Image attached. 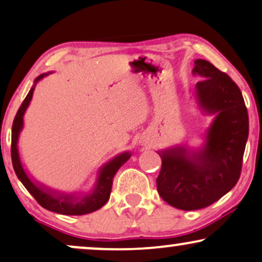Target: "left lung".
Segmentation results:
<instances>
[{"mask_svg": "<svg viewBox=\"0 0 262 262\" xmlns=\"http://www.w3.org/2000/svg\"><path fill=\"white\" fill-rule=\"evenodd\" d=\"M195 98L202 113L214 115L205 144L193 149L175 146L158 151L162 169L157 189L172 207L205 208L235 187L249 133L248 111L238 86L206 60H196Z\"/></svg>", "mask_w": 262, "mask_h": 262, "instance_id": "left-lung-1", "label": "left lung"}]
</instances>
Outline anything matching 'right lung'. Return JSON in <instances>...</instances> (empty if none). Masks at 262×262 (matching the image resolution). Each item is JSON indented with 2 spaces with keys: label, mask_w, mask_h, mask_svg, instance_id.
<instances>
[{
  "label": "right lung",
  "mask_w": 262,
  "mask_h": 262,
  "mask_svg": "<svg viewBox=\"0 0 262 262\" xmlns=\"http://www.w3.org/2000/svg\"><path fill=\"white\" fill-rule=\"evenodd\" d=\"M48 74H50V73H43L34 80V85L31 87L30 92L27 93L25 100L23 102L21 106L19 107L15 118H14L12 127V148H10L14 171H15L17 179L21 181L24 187L29 190V193L36 199L38 204L41 207H44L45 210L64 215H82L91 213V212H95L99 210L100 207H103L109 200L115 173L130 158V153H121V155L111 159L110 162L104 164L99 169L98 179H97L95 187L89 194L60 193V191H56L30 179V176L27 175L25 169H24L21 160H20L17 141H19L20 132L23 130L24 127V115H25L26 109L29 107L31 99H32L34 87H36L39 80Z\"/></svg>",
  "instance_id": "add662e5"
}]
</instances>
